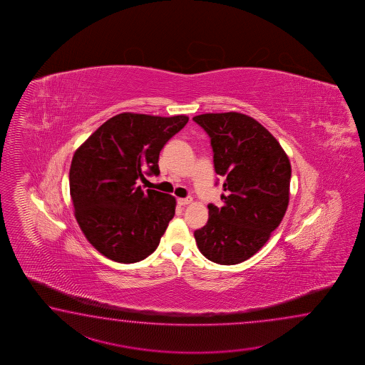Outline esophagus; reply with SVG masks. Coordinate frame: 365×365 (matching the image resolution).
<instances>
[{
  "label": "esophagus",
  "instance_id": "1",
  "mask_svg": "<svg viewBox=\"0 0 365 365\" xmlns=\"http://www.w3.org/2000/svg\"><path fill=\"white\" fill-rule=\"evenodd\" d=\"M192 202V198H179L178 200V203H179L180 206H186V205H189Z\"/></svg>",
  "mask_w": 365,
  "mask_h": 365
}]
</instances>
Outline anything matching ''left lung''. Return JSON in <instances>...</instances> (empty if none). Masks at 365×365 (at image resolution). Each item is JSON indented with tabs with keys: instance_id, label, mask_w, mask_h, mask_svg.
Returning a JSON list of instances; mask_svg holds the SVG:
<instances>
[{
	"instance_id": "left-lung-1",
	"label": "left lung",
	"mask_w": 365,
	"mask_h": 365,
	"mask_svg": "<svg viewBox=\"0 0 365 365\" xmlns=\"http://www.w3.org/2000/svg\"><path fill=\"white\" fill-rule=\"evenodd\" d=\"M193 121L210 137L214 168L228 192L223 207L210 203L209 220L194 237L210 261L240 264L264 247L284 217L291 164L279 142L252 117L205 113Z\"/></svg>"
}]
</instances>
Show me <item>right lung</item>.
<instances>
[{"mask_svg":"<svg viewBox=\"0 0 365 365\" xmlns=\"http://www.w3.org/2000/svg\"><path fill=\"white\" fill-rule=\"evenodd\" d=\"M187 120L125 112L109 118L76 151L69 172L76 219L103 256L134 264L158 248L175 217L176 200L153 189L143 192L137 181L160 173L162 148Z\"/></svg>","mask_w":365,"mask_h":365,"instance_id":"add662e5","label":"right lung"}]
</instances>
